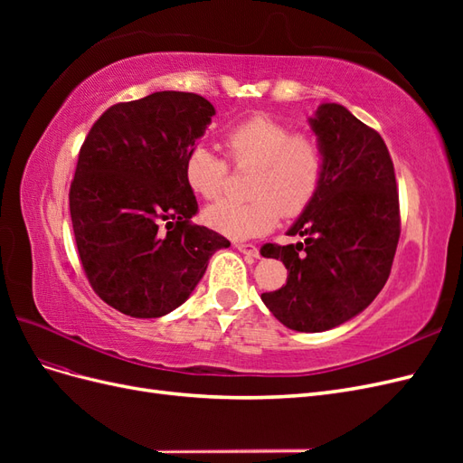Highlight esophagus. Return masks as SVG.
<instances>
[{
  "mask_svg": "<svg viewBox=\"0 0 463 463\" xmlns=\"http://www.w3.org/2000/svg\"><path fill=\"white\" fill-rule=\"evenodd\" d=\"M235 245V249L237 250H241L243 255H249V257H255V259H259L260 255H259V249L255 247V245H250V243H233Z\"/></svg>",
  "mask_w": 463,
  "mask_h": 463,
  "instance_id": "esophagus-1",
  "label": "esophagus"
}]
</instances>
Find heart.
Here are the masks:
<instances>
[{"label": "heart", "mask_w": 463, "mask_h": 463, "mask_svg": "<svg viewBox=\"0 0 463 463\" xmlns=\"http://www.w3.org/2000/svg\"><path fill=\"white\" fill-rule=\"evenodd\" d=\"M230 158L253 167L247 203L220 201L204 210V222L232 240L269 233L284 216H298L311 204L325 175V150L313 135H291L288 125L269 116L237 123L226 133ZM230 165L206 145L191 148L185 160L189 187L203 199H218L226 189Z\"/></svg>", "instance_id": "1"}]
</instances>
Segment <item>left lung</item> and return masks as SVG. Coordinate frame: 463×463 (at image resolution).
Listing matches in <instances>:
<instances>
[{
    "label": "left lung",
    "instance_id": "1",
    "mask_svg": "<svg viewBox=\"0 0 463 463\" xmlns=\"http://www.w3.org/2000/svg\"><path fill=\"white\" fill-rule=\"evenodd\" d=\"M309 125L325 150V175L288 235L296 245L266 243L288 282L260 299L284 326L325 332L365 311L390 276L400 240L394 164L383 137L342 104H320Z\"/></svg>",
    "mask_w": 463,
    "mask_h": 463
}]
</instances>
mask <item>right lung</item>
Masks as SVG:
<instances>
[{
  "label": "right lung",
  "mask_w": 463,
  "mask_h": 463,
  "mask_svg": "<svg viewBox=\"0 0 463 463\" xmlns=\"http://www.w3.org/2000/svg\"><path fill=\"white\" fill-rule=\"evenodd\" d=\"M216 114L206 98L162 90L106 109L79 152L73 233L98 298L135 318L184 305L230 241L191 218L185 160Z\"/></svg>",
  "instance_id": "right-lung-1"
}]
</instances>
